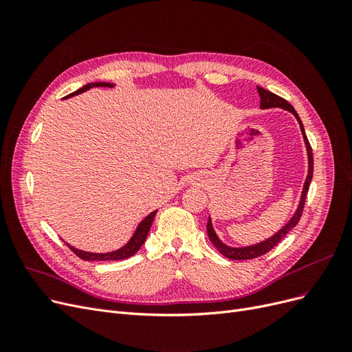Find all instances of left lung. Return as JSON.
Instances as JSON below:
<instances>
[{"instance_id": "obj_1", "label": "left lung", "mask_w": 352, "mask_h": 352, "mask_svg": "<svg viewBox=\"0 0 352 352\" xmlns=\"http://www.w3.org/2000/svg\"><path fill=\"white\" fill-rule=\"evenodd\" d=\"M257 91L260 94V107L261 109H283V110H287L289 113H292L295 116V119L298 120V123H300V129L302 132V138H304V142H305V148H307V155H308V175H307V179L304 182V188H302V194H301V199H300V204H298V208L295 211V214L291 217V220L286 223V225L274 233L273 236L267 238L265 241H261L258 243H254V245H248V247H229V245L223 243L217 233L214 232V228H212V223H211V219L208 217V223H207V233H208V238L211 241V243L214 245V247L217 248V251L225 255L226 258H230V260H251V258H257L260 257V255L269 252L272 248H274L276 245H278L283 238L287 232H289L291 229H294L298 221H300L301 219V214H302V210H304V204H305V198H307V192H308V188H310V182L313 179V151H311V146H310V142H308L307 140V135H305V131H304V124L300 119V116H298V113L294 110L292 105L287 102L286 100H283L282 97H279V95H276L267 89H264L261 87H257Z\"/></svg>"}]
</instances>
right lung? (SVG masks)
<instances>
[{
  "label": "right lung",
  "instance_id": "obj_1",
  "mask_svg": "<svg viewBox=\"0 0 352 352\" xmlns=\"http://www.w3.org/2000/svg\"><path fill=\"white\" fill-rule=\"evenodd\" d=\"M94 87H109V88H113L114 85H113V83H107V82L88 83V85H85L83 88H80V89H78V91H74L73 94H70L69 97H74V95H79V94H82V92H85V91H88V89H91V88H94ZM66 98H67V97H66ZM155 212H157V210L153 211V212H150V214H148V216L140 223V225H138L135 233L132 235V238H131L129 241H127V243L123 245L122 248L116 250V251L100 254V252L82 251V250H78V248L72 247V245H69V243H67V247H69L74 254H76L79 258L87 260V261H107V260H124V258H129V257H132L133 254H136L138 251H140V248L142 247V243L145 242V239H146V236H148V232H150V229H151V225H153V220H154Z\"/></svg>",
  "mask_w": 352,
  "mask_h": 352
}]
</instances>
